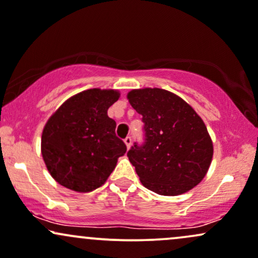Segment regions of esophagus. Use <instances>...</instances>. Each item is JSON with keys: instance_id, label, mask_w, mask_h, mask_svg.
<instances>
[{"instance_id": "1", "label": "esophagus", "mask_w": 258, "mask_h": 258, "mask_svg": "<svg viewBox=\"0 0 258 258\" xmlns=\"http://www.w3.org/2000/svg\"><path fill=\"white\" fill-rule=\"evenodd\" d=\"M124 143H125L126 147H128V149H130V146H132V138L126 137L125 139H124Z\"/></svg>"}]
</instances>
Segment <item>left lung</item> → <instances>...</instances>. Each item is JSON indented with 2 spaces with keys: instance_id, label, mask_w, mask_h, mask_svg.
<instances>
[{
  "instance_id": "left-lung-1",
  "label": "left lung",
  "mask_w": 258,
  "mask_h": 258,
  "mask_svg": "<svg viewBox=\"0 0 258 258\" xmlns=\"http://www.w3.org/2000/svg\"><path fill=\"white\" fill-rule=\"evenodd\" d=\"M129 103L145 124V145L128 152L141 184L158 195L176 196L201 183L213 157V143L195 109L158 88L129 91Z\"/></svg>"
}]
</instances>
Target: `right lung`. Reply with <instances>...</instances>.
Returning <instances> with one entry per match:
<instances>
[{
    "label": "right lung",
    "instance_id": "right-lung-1",
    "mask_svg": "<svg viewBox=\"0 0 258 258\" xmlns=\"http://www.w3.org/2000/svg\"><path fill=\"white\" fill-rule=\"evenodd\" d=\"M120 94L89 89L69 97L42 130L41 155L57 183L78 192L102 186L126 146L115 137V121L107 111Z\"/></svg>",
    "mask_w": 258,
    "mask_h": 258
}]
</instances>
